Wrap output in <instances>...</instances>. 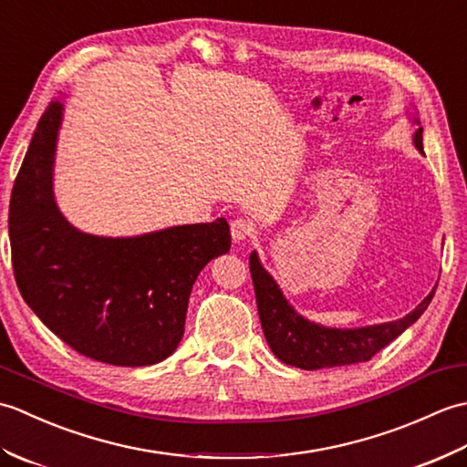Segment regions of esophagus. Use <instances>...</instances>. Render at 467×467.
Returning a JSON list of instances; mask_svg holds the SVG:
<instances>
[{"mask_svg": "<svg viewBox=\"0 0 467 467\" xmlns=\"http://www.w3.org/2000/svg\"><path fill=\"white\" fill-rule=\"evenodd\" d=\"M254 234V226L251 221H246V218H234L231 223V236L234 243H243L246 239H251Z\"/></svg>", "mask_w": 467, "mask_h": 467, "instance_id": "esophagus-1", "label": "esophagus"}]
</instances>
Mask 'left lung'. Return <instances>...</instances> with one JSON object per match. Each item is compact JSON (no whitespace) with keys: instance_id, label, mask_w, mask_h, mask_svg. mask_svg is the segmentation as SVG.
<instances>
[{"instance_id":"1","label":"left lung","mask_w":467,"mask_h":467,"mask_svg":"<svg viewBox=\"0 0 467 467\" xmlns=\"http://www.w3.org/2000/svg\"><path fill=\"white\" fill-rule=\"evenodd\" d=\"M415 124L420 126L418 118H415ZM421 132L423 128H418L413 134V144L420 152H423ZM249 263L266 343L283 363L306 371L369 361L377 351H381L385 345H389L395 337H400L420 319L435 293L433 289L403 319L361 327V329H329V327L306 321L293 309L283 296L279 285L263 269L256 253L251 254Z\"/></svg>"}]
</instances>
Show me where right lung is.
<instances>
[{"label":"right lung","instance_id":"add662e5","mask_svg":"<svg viewBox=\"0 0 467 467\" xmlns=\"http://www.w3.org/2000/svg\"><path fill=\"white\" fill-rule=\"evenodd\" d=\"M62 102L39 118L9 201L17 289L49 331L94 361L142 367L172 355L188 296L208 261L231 249L224 218L130 239L80 233L52 191Z\"/></svg>","mask_w":467,"mask_h":467}]
</instances>
